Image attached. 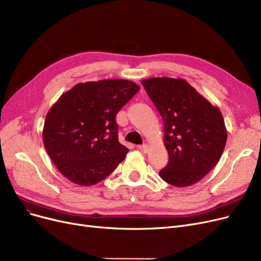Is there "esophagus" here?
<instances>
[{
  "label": "esophagus",
  "instance_id": "esophagus-1",
  "mask_svg": "<svg viewBox=\"0 0 261 261\" xmlns=\"http://www.w3.org/2000/svg\"><path fill=\"white\" fill-rule=\"evenodd\" d=\"M138 149L142 152V153H147L149 151V146L148 145H142V146H138Z\"/></svg>",
  "mask_w": 261,
  "mask_h": 261
}]
</instances>
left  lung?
I'll return each mask as SVG.
<instances>
[{
    "label": "left lung",
    "mask_w": 261,
    "mask_h": 261,
    "mask_svg": "<svg viewBox=\"0 0 261 261\" xmlns=\"http://www.w3.org/2000/svg\"><path fill=\"white\" fill-rule=\"evenodd\" d=\"M164 123L168 163L160 177L175 187L200 181L216 166L227 142L221 111L184 79L141 81Z\"/></svg>",
    "instance_id": "obj_1"
}]
</instances>
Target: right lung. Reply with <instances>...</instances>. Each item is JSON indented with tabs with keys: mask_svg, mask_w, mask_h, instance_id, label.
<instances>
[{
	"mask_svg": "<svg viewBox=\"0 0 261 261\" xmlns=\"http://www.w3.org/2000/svg\"><path fill=\"white\" fill-rule=\"evenodd\" d=\"M140 87L122 79L79 83L46 114L43 143L57 169L79 186L103 180L128 153L115 116Z\"/></svg>",
	"mask_w": 261,
	"mask_h": 261,
	"instance_id": "add662e5",
	"label": "right lung"
}]
</instances>
